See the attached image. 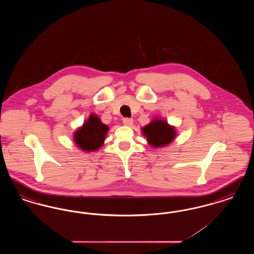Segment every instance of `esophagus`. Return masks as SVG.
I'll use <instances>...</instances> for the list:
<instances>
[{
    "mask_svg": "<svg viewBox=\"0 0 254 254\" xmlns=\"http://www.w3.org/2000/svg\"><path fill=\"white\" fill-rule=\"evenodd\" d=\"M123 123H124V125L129 127V126H131L133 124V119L132 118H124Z\"/></svg>",
    "mask_w": 254,
    "mask_h": 254,
    "instance_id": "1",
    "label": "esophagus"
}]
</instances>
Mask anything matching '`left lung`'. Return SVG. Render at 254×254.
I'll list each match as a JSON object with an SVG mask.
<instances>
[{"mask_svg":"<svg viewBox=\"0 0 254 254\" xmlns=\"http://www.w3.org/2000/svg\"><path fill=\"white\" fill-rule=\"evenodd\" d=\"M142 133L146 138L148 145L154 148H160L169 145L177 136L174 126L168 121L155 117L149 124L142 127Z\"/></svg>","mask_w":254,"mask_h":254,"instance_id":"left-lung-1","label":"left lung"}]
</instances>
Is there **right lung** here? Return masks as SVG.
<instances>
[{
  "label": "right lung",
  "mask_w": 254,
  "mask_h": 254,
  "mask_svg": "<svg viewBox=\"0 0 254 254\" xmlns=\"http://www.w3.org/2000/svg\"><path fill=\"white\" fill-rule=\"evenodd\" d=\"M109 128V126L102 123L99 116L92 113L83 126L73 133L74 143L85 152L95 151L104 145Z\"/></svg>",
  "instance_id": "right-lung-1"
}]
</instances>
